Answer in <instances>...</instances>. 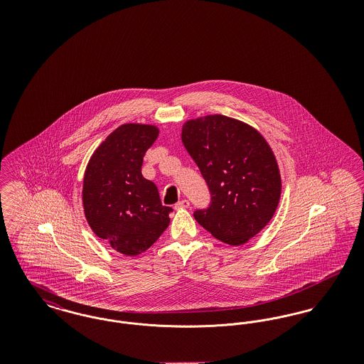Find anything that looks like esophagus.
I'll use <instances>...</instances> for the list:
<instances>
[{
    "label": "esophagus",
    "instance_id": "1",
    "mask_svg": "<svg viewBox=\"0 0 364 364\" xmlns=\"http://www.w3.org/2000/svg\"><path fill=\"white\" fill-rule=\"evenodd\" d=\"M190 208V202L187 200V199H183V200H180V202H177L176 205H174V208Z\"/></svg>",
    "mask_w": 364,
    "mask_h": 364
}]
</instances>
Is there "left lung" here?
Masks as SVG:
<instances>
[{"label":"left lung","mask_w":364,"mask_h":364,"mask_svg":"<svg viewBox=\"0 0 364 364\" xmlns=\"http://www.w3.org/2000/svg\"><path fill=\"white\" fill-rule=\"evenodd\" d=\"M181 140L208 183L210 205L195 220L215 239L242 245L269 224L281 196L277 161L245 122L211 114L183 125Z\"/></svg>","instance_id":"left-lung-1"}]
</instances>
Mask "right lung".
I'll return each mask as SVG.
<instances>
[{
    "mask_svg": "<svg viewBox=\"0 0 364 364\" xmlns=\"http://www.w3.org/2000/svg\"><path fill=\"white\" fill-rule=\"evenodd\" d=\"M158 128L122 124L94 151L83 178V208L92 232L128 257L150 248L173 208L162 206L156 184L141 176L143 156Z\"/></svg>",
    "mask_w": 364,
    "mask_h": 364,
    "instance_id": "1",
    "label": "right lung"
}]
</instances>
